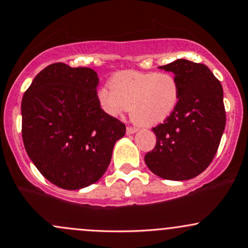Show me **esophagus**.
<instances>
[{"mask_svg": "<svg viewBox=\"0 0 248 248\" xmlns=\"http://www.w3.org/2000/svg\"><path fill=\"white\" fill-rule=\"evenodd\" d=\"M136 131H137V129H136V127H132V126H127V127H126V134H127V135L135 134Z\"/></svg>", "mask_w": 248, "mask_h": 248, "instance_id": "1", "label": "esophagus"}]
</instances>
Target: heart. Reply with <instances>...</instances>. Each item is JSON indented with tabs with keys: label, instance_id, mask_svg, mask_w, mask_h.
Listing matches in <instances>:
<instances>
[{
	"label": "heart",
	"instance_id": "obj_1",
	"mask_svg": "<svg viewBox=\"0 0 248 248\" xmlns=\"http://www.w3.org/2000/svg\"><path fill=\"white\" fill-rule=\"evenodd\" d=\"M108 85L97 93L100 108L111 117H119L130 108L132 121L142 126L166 121L180 99L177 79L168 72H118Z\"/></svg>",
	"mask_w": 248,
	"mask_h": 248
}]
</instances>
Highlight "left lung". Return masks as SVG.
I'll list each match as a JSON object with an SVG mask.
<instances>
[{
	"mask_svg": "<svg viewBox=\"0 0 248 248\" xmlns=\"http://www.w3.org/2000/svg\"><path fill=\"white\" fill-rule=\"evenodd\" d=\"M159 68L174 73L180 99L174 112L153 127L156 145L144 161L157 176L190 180L207 169L219 148L226 125L222 86L203 63L178 59Z\"/></svg>",
	"mask_w": 248,
	"mask_h": 248,
	"instance_id": "1",
	"label": "left lung"
}]
</instances>
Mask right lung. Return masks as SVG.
<instances>
[{
    "label": "right lung",
    "mask_w": 248,
    "mask_h": 248,
    "mask_svg": "<svg viewBox=\"0 0 248 248\" xmlns=\"http://www.w3.org/2000/svg\"><path fill=\"white\" fill-rule=\"evenodd\" d=\"M99 79L89 67L52 63L34 78L21 104L29 158L49 182L76 190L105 174L125 124L100 108Z\"/></svg>",
    "instance_id": "right-lung-1"
}]
</instances>
